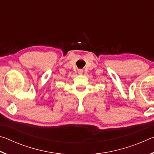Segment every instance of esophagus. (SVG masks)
I'll use <instances>...</instances> for the list:
<instances>
[{
  "label": "esophagus",
  "instance_id": "34e87169",
  "mask_svg": "<svg viewBox=\"0 0 154 154\" xmlns=\"http://www.w3.org/2000/svg\"><path fill=\"white\" fill-rule=\"evenodd\" d=\"M83 69H78V73H79V75L83 74Z\"/></svg>",
  "mask_w": 154,
  "mask_h": 154
}]
</instances>
